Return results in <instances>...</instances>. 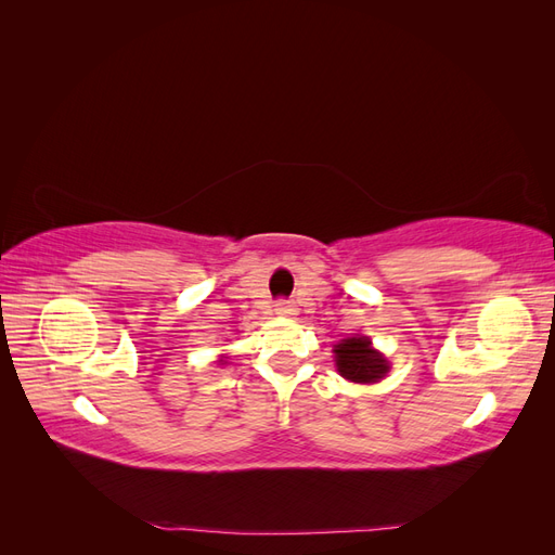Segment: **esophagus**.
Here are the masks:
<instances>
[{"mask_svg": "<svg viewBox=\"0 0 555 555\" xmlns=\"http://www.w3.org/2000/svg\"><path fill=\"white\" fill-rule=\"evenodd\" d=\"M298 312V308H296V304H292V300H278L275 304V314H280V317H294Z\"/></svg>", "mask_w": 555, "mask_h": 555, "instance_id": "1", "label": "esophagus"}]
</instances>
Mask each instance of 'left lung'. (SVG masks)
<instances>
[{
	"label": "left lung",
	"mask_w": 555,
	"mask_h": 555,
	"mask_svg": "<svg viewBox=\"0 0 555 555\" xmlns=\"http://www.w3.org/2000/svg\"><path fill=\"white\" fill-rule=\"evenodd\" d=\"M335 367L338 373L357 384L379 382L389 373V361H386L377 349H373L365 335H351L343 343L335 345Z\"/></svg>",
	"instance_id": "left-lung-1"
}]
</instances>
